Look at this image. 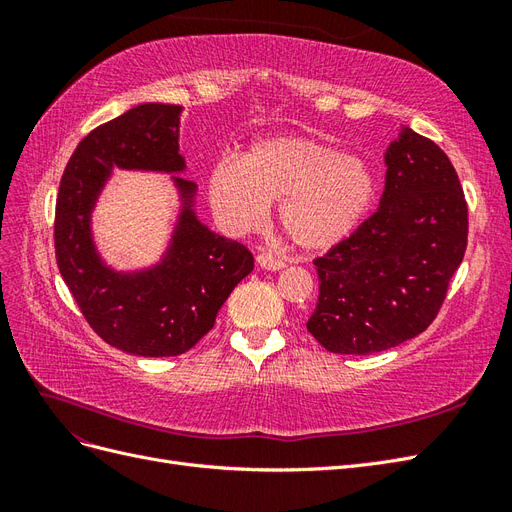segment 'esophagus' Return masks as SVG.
Listing matches in <instances>:
<instances>
[{
	"mask_svg": "<svg viewBox=\"0 0 512 512\" xmlns=\"http://www.w3.org/2000/svg\"><path fill=\"white\" fill-rule=\"evenodd\" d=\"M256 262H258L262 269H267V271H280V269L286 267V262L282 258H275L271 254H258Z\"/></svg>",
	"mask_w": 512,
	"mask_h": 512,
	"instance_id": "34e87169",
	"label": "esophagus"
}]
</instances>
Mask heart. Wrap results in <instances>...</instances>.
Segmentation results:
<instances>
[{"instance_id":"1","label":"heart","mask_w":512,"mask_h":512,"mask_svg":"<svg viewBox=\"0 0 512 512\" xmlns=\"http://www.w3.org/2000/svg\"><path fill=\"white\" fill-rule=\"evenodd\" d=\"M378 196V181L361 158L312 136L258 141L243 162L222 160L209 175L218 218L237 230L258 226L280 200L277 222L303 250H327L359 226Z\"/></svg>"}]
</instances>
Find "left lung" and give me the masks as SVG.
Here are the masks:
<instances>
[{
	"mask_svg": "<svg viewBox=\"0 0 512 512\" xmlns=\"http://www.w3.org/2000/svg\"><path fill=\"white\" fill-rule=\"evenodd\" d=\"M384 160L378 211L314 260L320 294L307 331L335 354H374L423 333L466 254L468 205L446 153L401 128Z\"/></svg>",
	"mask_w": 512,
	"mask_h": 512,
	"instance_id": "left-lung-1",
	"label": "left lung"
}]
</instances>
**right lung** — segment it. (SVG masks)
<instances>
[{"label":"right lung","instance_id":"obj_1","mask_svg":"<svg viewBox=\"0 0 512 512\" xmlns=\"http://www.w3.org/2000/svg\"><path fill=\"white\" fill-rule=\"evenodd\" d=\"M177 104H138L91 130L64 170L55 203V258L87 324L106 344L138 356H177L194 348L254 256L239 241L196 220V185L175 177L183 211L173 245L158 267L117 273L100 260L89 215L113 166L179 173Z\"/></svg>","mask_w":512,"mask_h":512}]
</instances>
